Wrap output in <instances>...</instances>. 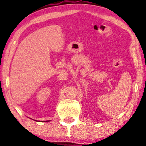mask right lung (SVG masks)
I'll list each match as a JSON object with an SVG mask.
<instances>
[{
	"label": "right lung",
	"instance_id": "obj_1",
	"mask_svg": "<svg viewBox=\"0 0 146 146\" xmlns=\"http://www.w3.org/2000/svg\"><path fill=\"white\" fill-rule=\"evenodd\" d=\"M46 121V122H47V121Z\"/></svg>",
	"mask_w": 146,
	"mask_h": 146
}]
</instances>
